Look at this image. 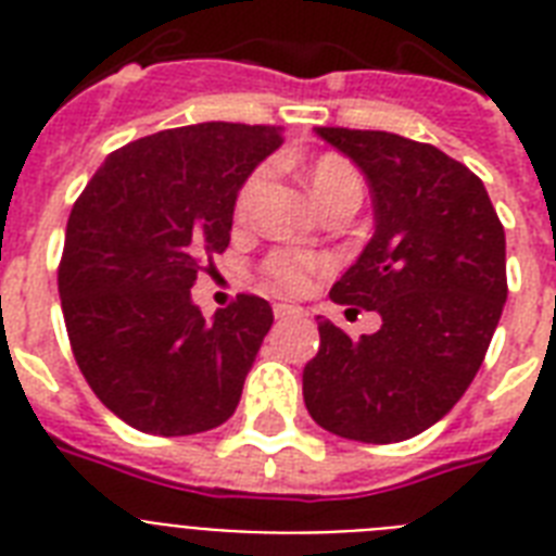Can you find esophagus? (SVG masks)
I'll use <instances>...</instances> for the list:
<instances>
[{"instance_id": "34e87169", "label": "esophagus", "mask_w": 556, "mask_h": 556, "mask_svg": "<svg viewBox=\"0 0 556 556\" xmlns=\"http://www.w3.org/2000/svg\"><path fill=\"white\" fill-rule=\"evenodd\" d=\"M274 314H277V317H294V314H303V308H300V305L277 303L274 305Z\"/></svg>"}]
</instances>
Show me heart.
I'll list each match as a JSON object with an SVG mask.
<instances>
[{"instance_id": "heart-1", "label": "heart", "mask_w": 556, "mask_h": 556, "mask_svg": "<svg viewBox=\"0 0 556 556\" xmlns=\"http://www.w3.org/2000/svg\"><path fill=\"white\" fill-rule=\"evenodd\" d=\"M265 181H268V169H256L244 181L239 195H236V218H248ZM305 185H308L312 199L317 201V207H323L334 195H343V192H355V195L364 192V181L357 176V169L338 155H323V159L314 161L305 173ZM317 268H320V260L294 251H274L262 265L270 286L282 288V291H303Z\"/></svg>"}]
</instances>
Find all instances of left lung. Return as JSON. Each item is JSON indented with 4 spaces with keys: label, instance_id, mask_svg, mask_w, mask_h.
Returning a JSON list of instances; mask_svg holds the SVG:
<instances>
[{
    "label": "left lung",
    "instance_id": "1",
    "mask_svg": "<svg viewBox=\"0 0 556 556\" xmlns=\"http://www.w3.org/2000/svg\"><path fill=\"white\" fill-rule=\"evenodd\" d=\"M314 132L355 161L375 207V233L331 300L378 312L380 329L352 340L317 323L305 406L340 439H413L456 406L491 346L508 300L505 230L482 181L430 143L340 126Z\"/></svg>",
    "mask_w": 556,
    "mask_h": 556
}]
</instances>
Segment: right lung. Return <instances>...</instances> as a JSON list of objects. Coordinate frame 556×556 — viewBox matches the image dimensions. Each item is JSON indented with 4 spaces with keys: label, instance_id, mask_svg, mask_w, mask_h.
<instances>
[{
    "label": "right lung",
    "instance_id": "right-lung-1",
    "mask_svg": "<svg viewBox=\"0 0 556 556\" xmlns=\"http://www.w3.org/2000/svg\"><path fill=\"white\" fill-rule=\"evenodd\" d=\"M279 143V126L225 121L147 135L74 201L56 277L65 329L94 395L135 430L192 435L236 413L274 312L239 294L207 320L190 288Z\"/></svg>",
    "mask_w": 556,
    "mask_h": 556
}]
</instances>
